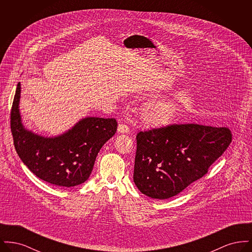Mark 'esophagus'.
<instances>
[{"mask_svg":"<svg viewBox=\"0 0 252 252\" xmlns=\"http://www.w3.org/2000/svg\"><path fill=\"white\" fill-rule=\"evenodd\" d=\"M117 130H118V132H120V133H128L129 132V127L126 124H120L118 126V129Z\"/></svg>","mask_w":252,"mask_h":252,"instance_id":"obj_1","label":"esophagus"}]
</instances>
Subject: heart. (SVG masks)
<instances>
[{"label":"heart","instance_id":"1","mask_svg":"<svg viewBox=\"0 0 252 252\" xmlns=\"http://www.w3.org/2000/svg\"><path fill=\"white\" fill-rule=\"evenodd\" d=\"M180 113V107L174 101L154 100L146 103L142 109L144 120L154 126H161L175 120Z\"/></svg>","mask_w":252,"mask_h":252}]
</instances>
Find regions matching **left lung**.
<instances>
[{
  "label": "left lung",
  "mask_w": 252,
  "mask_h": 252,
  "mask_svg": "<svg viewBox=\"0 0 252 252\" xmlns=\"http://www.w3.org/2000/svg\"><path fill=\"white\" fill-rule=\"evenodd\" d=\"M231 139L228 127L197 124H175L140 131L136 136L133 180L151 198L175 196L208 173Z\"/></svg>",
  "instance_id": "8db88e82"
}]
</instances>
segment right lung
I'll list each match as a JSON object with an SVG mask.
<instances>
[{"mask_svg": "<svg viewBox=\"0 0 252 252\" xmlns=\"http://www.w3.org/2000/svg\"><path fill=\"white\" fill-rule=\"evenodd\" d=\"M21 83L13 100L10 126L14 146L28 169L40 180L61 187L84 183L102 146L115 134L114 118L86 117L57 137L27 130L20 113Z\"/></svg>", "mask_w": 252, "mask_h": 252, "instance_id": "1", "label": "right lung"}]
</instances>
